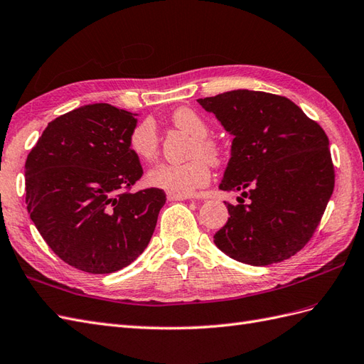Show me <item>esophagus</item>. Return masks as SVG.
Masks as SVG:
<instances>
[{
    "instance_id": "obj_1",
    "label": "esophagus",
    "mask_w": 364,
    "mask_h": 364,
    "mask_svg": "<svg viewBox=\"0 0 364 364\" xmlns=\"http://www.w3.org/2000/svg\"><path fill=\"white\" fill-rule=\"evenodd\" d=\"M167 200L169 201H184L189 200L188 195H180V193H167Z\"/></svg>"
}]
</instances>
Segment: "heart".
I'll return each instance as SVG.
<instances>
[{
	"instance_id": "1",
	"label": "heart",
	"mask_w": 364,
	"mask_h": 364,
	"mask_svg": "<svg viewBox=\"0 0 364 364\" xmlns=\"http://www.w3.org/2000/svg\"><path fill=\"white\" fill-rule=\"evenodd\" d=\"M172 123L195 138L192 147L193 160L176 164V163H156L146 173V183L151 188L163 189L169 193L191 195L197 189L206 186L210 180V169L208 163L200 156L206 158L210 163H218L221 160L220 146L209 139V124L198 112L189 107H180L172 114ZM158 129L152 118H143L134 126L129 135V147L136 158L143 161H151L158 154Z\"/></svg>"
}]
</instances>
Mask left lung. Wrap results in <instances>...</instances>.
<instances>
[{"mask_svg": "<svg viewBox=\"0 0 364 364\" xmlns=\"http://www.w3.org/2000/svg\"><path fill=\"white\" fill-rule=\"evenodd\" d=\"M197 101L234 136L218 188L240 192V204H228L230 217L213 243L250 266L291 258L312 237L333 192L324 130L274 93L238 89Z\"/></svg>", "mask_w": 364, "mask_h": 364, "instance_id": "8db88e82", "label": "left lung"}]
</instances>
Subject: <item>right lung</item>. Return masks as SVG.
Here are the masks:
<instances>
[{
    "mask_svg": "<svg viewBox=\"0 0 364 364\" xmlns=\"http://www.w3.org/2000/svg\"><path fill=\"white\" fill-rule=\"evenodd\" d=\"M138 114L86 105L48 124L26 160V204L63 262L112 274L143 254L166 203L161 189L129 192L143 175L129 135Z\"/></svg>",
    "mask_w": 364,
    "mask_h": 364,
    "instance_id": "obj_1",
    "label": "right lung"
}]
</instances>
